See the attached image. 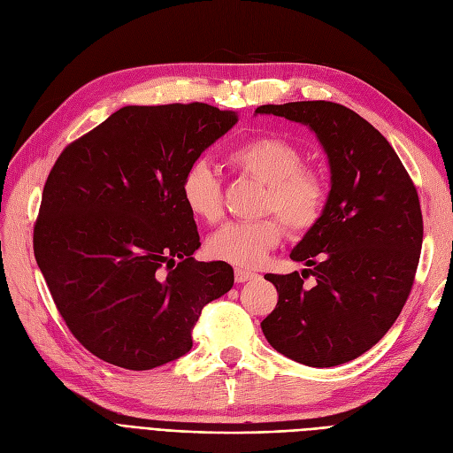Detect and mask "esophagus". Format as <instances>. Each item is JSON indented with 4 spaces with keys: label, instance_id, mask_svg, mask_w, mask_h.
I'll use <instances>...</instances> for the list:
<instances>
[{
    "label": "esophagus",
    "instance_id": "34e87169",
    "mask_svg": "<svg viewBox=\"0 0 453 453\" xmlns=\"http://www.w3.org/2000/svg\"><path fill=\"white\" fill-rule=\"evenodd\" d=\"M255 276H257V273L251 272V270H245V268H236V270H234V278H236L238 283L250 281V280H253Z\"/></svg>",
    "mask_w": 453,
    "mask_h": 453
}]
</instances>
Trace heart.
Segmentation results:
<instances>
[{
    "instance_id": "b5f03b06",
    "label": "heart",
    "mask_w": 453,
    "mask_h": 453,
    "mask_svg": "<svg viewBox=\"0 0 453 453\" xmlns=\"http://www.w3.org/2000/svg\"><path fill=\"white\" fill-rule=\"evenodd\" d=\"M228 164L234 170L265 183L260 211H273L255 221L226 223L208 240L215 258L238 266H257L276 248L283 225L293 232L311 228L323 213L326 183L319 172L303 166V153L280 135H255L230 149ZM181 200L185 208L203 223H217L223 217V188L215 170L198 160L183 175Z\"/></svg>"
}]
</instances>
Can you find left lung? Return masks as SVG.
Listing matches in <instances>:
<instances>
[{"instance_id":"8db88e82","label":"left lung","mask_w":453,"mask_h":453,"mask_svg":"<svg viewBox=\"0 0 453 453\" xmlns=\"http://www.w3.org/2000/svg\"><path fill=\"white\" fill-rule=\"evenodd\" d=\"M255 113L306 125L331 166L323 213L291 251L308 268L266 273L280 298L260 326L296 363L344 365L378 344L412 291L423 242L418 190L389 142L344 105L270 104Z\"/></svg>"}]
</instances>
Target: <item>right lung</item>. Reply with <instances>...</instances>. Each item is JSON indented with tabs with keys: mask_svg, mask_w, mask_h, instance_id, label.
<instances>
[{
	"mask_svg": "<svg viewBox=\"0 0 453 453\" xmlns=\"http://www.w3.org/2000/svg\"><path fill=\"white\" fill-rule=\"evenodd\" d=\"M238 122L208 104L127 105L67 145L47 177L34 253L54 304L92 355L149 370L193 348L202 308L234 285L198 263L188 166Z\"/></svg>",
	"mask_w": 453,
	"mask_h": 453,
	"instance_id": "1",
	"label": "right lung"
}]
</instances>
